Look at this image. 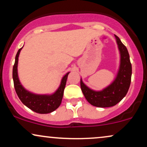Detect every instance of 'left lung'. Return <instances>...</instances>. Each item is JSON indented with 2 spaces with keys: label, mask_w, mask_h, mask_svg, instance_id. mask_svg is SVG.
I'll list each match as a JSON object with an SVG mask.
<instances>
[{
  "label": "left lung",
  "mask_w": 147,
  "mask_h": 147,
  "mask_svg": "<svg viewBox=\"0 0 147 147\" xmlns=\"http://www.w3.org/2000/svg\"><path fill=\"white\" fill-rule=\"evenodd\" d=\"M120 53V65L114 81L101 90H94L83 82L81 89L85 98L91 105L98 107H109L116 105L126 96L129 88L132 68L129 55L125 46L115 35Z\"/></svg>",
  "instance_id": "1"
}]
</instances>
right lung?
Returning <instances> with one entry per match:
<instances>
[{"mask_svg": "<svg viewBox=\"0 0 147 147\" xmlns=\"http://www.w3.org/2000/svg\"><path fill=\"white\" fill-rule=\"evenodd\" d=\"M22 48L23 47L18 51L13 67V84L18 96L24 105L33 112L39 114H49L53 112L61 105L67 78L70 72H67L62 77L59 88L53 94H38L27 90L20 83L18 73V57Z\"/></svg>", "mask_w": 147, "mask_h": 147, "instance_id": "obj_1", "label": "right lung"}]
</instances>
